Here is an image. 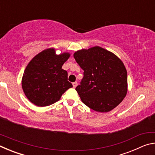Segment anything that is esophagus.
Wrapping results in <instances>:
<instances>
[{
    "label": "esophagus",
    "mask_w": 155,
    "mask_h": 155,
    "mask_svg": "<svg viewBox=\"0 0 155 155\" xmlns=\"http://www.w3.org/2000/svg\"><path fill=\"white\" fill-rule=\"evenodd\" d=\"M72 85H73V87L75 88V87H77V82H74V83H72Z\"/></svg>",
    "instance_id": "34e87169"
}]
</instances>
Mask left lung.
I'll return each mask as SVG.
<instances>
[{"instance_id": "obj_1", "label": "left lung", "mask_w": 155, "mask_h": 155, "mask_svg": "<svg viewBox=\"0 0 155 155\" xmlns=\"http://www.w3.org/2000/svg\"><path fill=\"white\" fill-rule=\"evenodd\" d=\"M76 61L84 70L76 87L81 101L94 111L107 113L115 108L127 94V72L114 53L100 46L74 52Z\"/></svg>"}]
</instances>
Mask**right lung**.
<instances>
[{
    "label": "right lung",
    "instance_id": "obj_1",
    "mask_svg": "<svg viewBox=\"0 0 155 155\" xmlns=\"http://www.w3.org/2000/svg\"><path fill=\"white\" fill-rule=\"evenodd\" d=\"M70 57L69 52L57 54L55 49L50 48L31 60L22 78L23 91L31 103L38 107L51 105L72 87V83L68 81L67 71L62 69Z\"/></svg>",
    "mask_w": 155,
    "mask_h": 155
}]
</instances>
